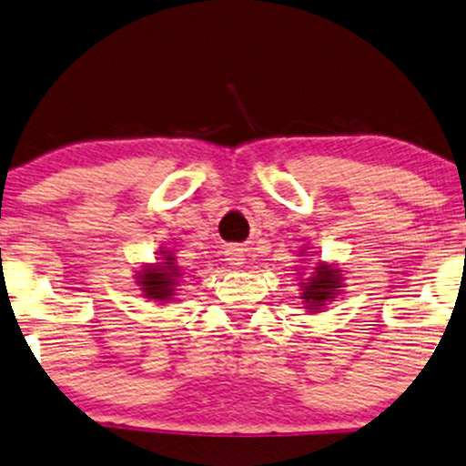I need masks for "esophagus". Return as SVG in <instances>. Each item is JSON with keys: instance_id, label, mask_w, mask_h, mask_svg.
<instances>
[{"instance_id": "1", "label": "esophagus", "mask_w": 466, "mask_h": 466, "mask_svg": "<svg viewBox=\"0 0 466 466\" xmlns=\"http://www.w3.org/2000/svg\"><path fill=\"white\" fill-rule=\"evenodd\" d=\"M226 262L229 264V268H240V266L245 264L243 249H238V247H228V249H226Z\"/></svg>"}]
</instances>
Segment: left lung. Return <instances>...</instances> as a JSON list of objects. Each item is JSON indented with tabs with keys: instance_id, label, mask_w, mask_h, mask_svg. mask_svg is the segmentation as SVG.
<instances>
[{
	"instance_id": "8db88e82",
	"label": "left lung",
	"mask_w": 466,
	"mask_h": 466,
	"mask_svg": "<svg viewBox=\"0 0 466 466\" xmlns=\"http://www.w3.org/2000/svg\"><path fill=\"white\" fill-rule=\"evenodd\" d=\"M302 253H305V249H302ZM343 281H345L343 270H340L339 266L328 264V262H318L311 275L307 279H300V283H298L302 291L300 294L302 305H305V309H309V313L321 311L328 302H332L334 298L339 296L340 288H345Z\"/></svg>"
}]
</instances>
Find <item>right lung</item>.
Masks as SVG:
<instances>
[{"label": "right lung", "instance_id": "add662e5", "mask_svg": "<svg viewBox=\"0 0 466 466\" xmlns=\"http://www.w3.org/2000/svg\"><path fill=\"white\" fill-rule=\"evenodd\" d=\"M161 258H157V264H147L142 266V270H138V279L140 291L145 298H151V300L157 302H170L172 296H175V288L178 285V277L183 275L178 270L177 259L170 251H159Z\"/></svg>", "mask_w": 466, "mask_h": 466}]
</instances>
